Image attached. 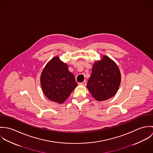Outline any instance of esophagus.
<instances>
[{
  "label": "esophagus",
  "instance_id": "34e87169",
  "mask_svg": "<svg viewBox=\"0 0 153 153\" xmlns=\"http://www.w3.org/2000/svg\"><path fill=\"white\" fill-rule=\"evenodd\" d=\"M80 84H81V85H83V86H86V85H87V82H86V81H84V82H81Z\"/></svg>",
  "mask_w": 153,
  "mask_h": 153
}]
</instances>
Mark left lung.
Returning <instances> with one entry per match:
<instances>
[{"label":"left lung","instance_id":"1","mask_svg":"<svg viewBox=\"0 0 153 153\" xmlns=\"http://www.w3.org/2000/svg\"><path fill=\"white\" fill-rule=\"evenodd\" d=\"M121 75L116 63L104 55L94 62L87 87L92 96L98 101H103L114 97L121 84Z\"/></svg>","mask_w":153,"mask_h":153}]
</instances>
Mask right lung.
<instances>
[{
  "mask_svg": "<svg viewBox=\"0 0 153 153\" xmlns=\"http://www.w3.org/2000/svg\"><path fill=\"white\" fill-rule=\"evenodd\" d=\"M41 85L44 95L51 101L62 104L77 86L74 75L68 65L58 56L52 58L41 75Z\"/></svg>",
  "mask_w": 153,
  "mask_h": 153,
  "instance_id": "add662e5",
  "label": "right lung"
}]
</instances>
